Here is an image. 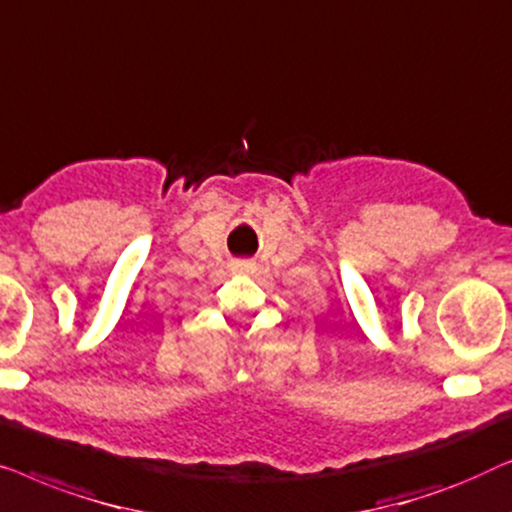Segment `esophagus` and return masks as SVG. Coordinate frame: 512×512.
Wrapping results in <instances>:
<instances>
[{
	"label": "esophagus",
	"instance_id": "34e87169",
	"mask_svg": "<svg viewBox=\"0 0 512 512\" xmlns=\"http://www.w3.org/2000/svg\"><path fill=\"white\" fill-rule=\"evenodd\" d=\"M248 269H250V266H248L246 262H236V264H234V271H236V273H246Z\"/></svg>",
	"mask_w": 512,
	"mask_h": 512
}]
</instances>
